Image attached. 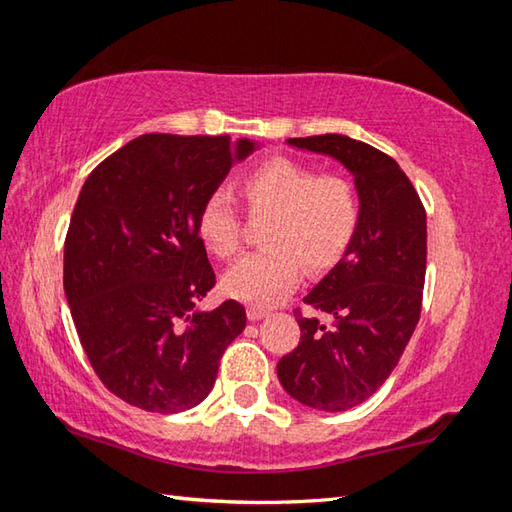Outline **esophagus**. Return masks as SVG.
Wrapping results in <instances>:
<instances>
[{
    "mask_svg": "<svg viewBox=\"0 0 512 512\" xmlns=\"http://www.w3.org/2000/svg\"><path fill=\"white\" fill-rule=\"evenodd\" d=\"M268 316V311L264 309V307H248V318L250 320H262V318H266Z\"/></svg>",
    "mask_w": 512,
    "mask_h": 512,
    "instance_id": "esophagus-1",
    "label": "esophagus"
}]
</instances>
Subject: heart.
<instances>
[{
  "instance_id": "heart-1",
  "label": "heart",
  "mask_w": 512,
  "mask_h": 512,
  "mask_svg": "<svg viewBox=\"0 0 512 512\" xmlns=\"http://www.w3.org/2000/svg\"><path fill=\"white\" fill-rule=\"evenodd\" d=\"M248 212L271 216L262 241L268 246L241 257L223 275L232 298L273 305L296 289L302 262L325 271L341 262L361 225V196L341 173H318L291 158H271L239 180ZM241 214L228 192L216 189L198 210L196 232L212 255L228 259L241 246Z\"/></svg>"
}]
</instances>
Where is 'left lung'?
I'll list each match as a JSON object with an SVG mask.
<instances>
[{"label":"left lung","mask_w":512,"mask_h":512,"mask_svg":"<svg viewBox=\"0 0 512 512\" xmlns=\"http://www.w3.org/2000/svg\"><path fill=\"white\" fill-rule=\"evenodd\" d=\"M287 142L339 160L363 214L348 253L305 296L329 323L296 309L300 343L277 363V377L300 404L348 411L388 379L420 320L427 212L400 164L375 146L332 133Z\"/></svg>","instance_id":"8db88e82"}]
</instances>
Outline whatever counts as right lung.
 <instances>
[{"instance_id": "right-lung-1", "label": "right lung", "mask_w": 512, "mask_h": 512, "mask_svg": "<svg viewBox=\"0 0 512 512\" xmlns=\"http://www.w3.org/2000/svg\"><path fill=\"white\" fill-rule=\"evenodd\" d=\"M253 151L230 135L149 133L85 180L65 237V296L101 384L137 409L167 415L201 404L244 332L237 300L196 309L216 284L196 219Z\"/></svg>"}]
</instances>
